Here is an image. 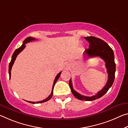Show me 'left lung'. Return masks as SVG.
I'll list each match as a JSON object with an SVG mask.
<instances>
[{
  "label": "left lung",
  "instance_id": "left-lung-1",
  "mask_svg": "<svg viewBox=\"0 0 128 128\" xmlns=\"http://www.w3.org/2000/svg\"><path fill=\"white\" fill-rule=\"evenodd\" d=\"M85 39L90 42V46L88 49H86L84 52V58H93V57L99 56L105 62V66L107 69L108 73V81L105 86L102 90L97 92L96 95L88 97L80 94L75 91L72 86L71 79H70L69 85L71 90L72 94L76 98L80 100L84 101H93L100 98L106 93L109 89L112 86L114 82L116 64L114 62V56L113 50L109 46L106 42L104 40L100 39L94 36H88L84 38Z\"/></svg>",
  "mask_w": 128,
  "mask_h": 128
}]
</instances>
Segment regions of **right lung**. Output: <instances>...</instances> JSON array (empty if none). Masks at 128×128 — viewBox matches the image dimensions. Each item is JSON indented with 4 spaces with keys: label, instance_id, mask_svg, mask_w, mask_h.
<instances>
[{
    "label": "right lung",
    "instance_id": "1",
    "mask_svg": "<svg viewBox=\"0 0 128 128\" xmlns=\"http://www.w3.org/2000/svg\"><path fill=\"white\" fill-rule=\"evenodd\" d=\"M34 40H35V38H32V37H28L27 38H26V39L24 40V41L23 42L22 46H20V47H19V48H18V49L16 50H15V52H14L12 56L11 60V62H10V64H9L8 73H9V76H10V79L11 78V71L12 66L13 64L14 63V62H15V60L16 59V58L17 56L18 55V54H19V53H20V52H21L22 50H23L24 49V48L26 47V44H27V42H30L34 41ZM61 74H62V72H60V73H58V74L56 75V78H54V82L53 86H52V90L51 93H50V94L47 97V98H46L45 100H42V101H38V102H32V101H27V102H30V103H32V104H38V103H42V102H46V101H48L49 100H50V99L51 98V97H52V96H53V90H54V85H55V83L57 81H58V78H60Z\"/></svg>",
    "mask_w": 128,
    "mask_h": 128
}]
</instances>
